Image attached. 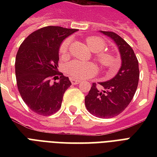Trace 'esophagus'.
I'll use <instances>...</instances> for the list:
<instances>
[{
    "label": "esophagus",
    "mask_w": 157,
    "mask_h": 157,
    "mask_svg": "<svg viewBox=\"0 0 157 157\" xmlns=\"http://www.w3.org/2000/svg\"><path fill=\"white\" fill-rule=\"evenodd\" d=\"M71 82L73 85H76V84H79L81 82L79 80H76V79H71Z\"/></svg>",
    "instance_id": "34e87169"
}]
</instances>
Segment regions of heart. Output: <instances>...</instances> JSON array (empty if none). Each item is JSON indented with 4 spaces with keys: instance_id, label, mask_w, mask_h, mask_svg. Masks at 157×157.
I'll list each match as a JSON object with an SVG mask.
<instances>
[{
    "instance_id": "1",
    "label": "heart",
    "mask_w": 157,
    "mask_h": 157,
    "mask_svg": "<svg viewBox=\"0 0 157 157\" xmlns=\"http://www.w3.org/2000/svg\"><path fill=\"white\" fill-rule=\"evenodd\" d=\"M71 39H66L62 42L59 48V55L61 59H65L68 55ZM86 43L94 55L95 60L109 75L118 71L120 66V60L113 52L105 50L107 43L102 37L90 36L86 39ZM98 67L92 62H82L72 60L65 67V73L73 79H86L92 77L98 73Z\"/></svg>"
}]
</instances>
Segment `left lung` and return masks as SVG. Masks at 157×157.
<instances>
[{
  "mask_svg": "<svg viewBox=\"0 0 157 157\" xmlns=\"http://www.w3.org/2000/svg\"><path fill=\"white\" fill-rule=\"evenodd\" d=\"M118 45L122 65L112 80L100 82L99 88L93 83L86 96V108L92 115L101 118L115 117L124 110L135 96L138 86L139 62L133 48L124 39L113 32L102 31Z\"/></svg>",
  "mask_w": 157,
  "mask_h": 157,
  "instance_id": "obj_1",
  "label": "left lung"
}]
</instances>
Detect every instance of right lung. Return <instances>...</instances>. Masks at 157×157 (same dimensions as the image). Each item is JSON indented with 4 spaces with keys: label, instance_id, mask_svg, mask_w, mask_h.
Listing matches in <instances>:
<instances>
[{
    "label": "right lung",
    "instance_id": "add662e5",
    "mask_svg": "<svg viewBox=\"0 0 157 157\" xmlns=\"http://www.w3.org/2000/svg\"><path fill=\"white\" fill-rule=\"evenodd\" d=\"M76 31L57 26L44 27L29 34L19 47L15 62L17 88L27 106L39 115L57 112L64 93L71 85L68 77L57 70L59 48L65 38ZM55 78L59 82H52Z\"/></svg>",
    "mask_w": 157,
    "mask_h": 157
}]
</instances>
